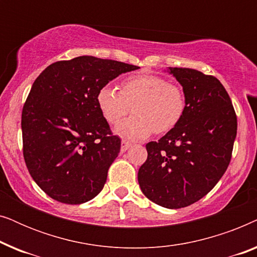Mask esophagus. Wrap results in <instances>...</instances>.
I'll list each match as a JSON object with an SVG mask.
<instances>
[{
  "label": "esophagus",
  "mask_w": 257,
  "mask_h": 257,
  "mask_svg": "<svg viewBox=\"0 0 257 257\" xmlns=\"http://www.w3.org/2000/svg\"><path fill=\"white\" fill-rule=\"evenodd\" d=\"M132 146V144L131 143H128V142H126V140H122L121 142V147H120V151L121 152H125V151H127L130 147Z\"/></svg>",
  "instance_id": "34e87169"
}]
</instances>
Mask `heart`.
<instances>
[{"instance_id": "heart-1", "label": "heart", "mask_w": 257, "mask_h": 257, "mask_svg": "<svg viewBox=\"0 0 257 257\" xmlns=\"http://www.w3.org/2000/svg\"><path fill=\"white\" fill-rule=\"evenodd\" d=\"M97 105L108 124H117L131 111L135 114L115 128L132 140L145 139L153 132H170L180 124L187 110V100L180 86L157 75H137L126 78L120 91L111 85L100 87Z\"/></svg>"}]
</instances>
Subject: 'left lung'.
<instances>
[{
    "instance_id": "obj_1",
    "label": "left lung",
    "mask_w": 257,
    "mask_h": 257,
    "mask_svg": "<svg viewBox=\"0 0 257 257\" xmlns=\"http://www.w3.org/2000/svg\"><path fill=\"white\" fill-rule=\"evenodd\" d=\"M184 90L187 110L177 127L146 145L138 182L147 199L178 209L199 201L226 172L237 119L226 89L214 76L168 68Z\"/></svg>"
}]
</instances>
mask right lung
Instances as JSON below:
<instances>
[{"label":"right lung","instance_id":"add662e5","mask_svg":"<svg viewBox=\"0 0 257 257\" xmlns=\"http://www.w3.org/2000/svg\"><path fill=\"white\" fill-rule=\"evenodd\" d=\"M126 63L79 56L49 65L35 80L22 111L23 157L42 191L54 200L79 205L103 189L120 139L97 105V93Z\"/></svg>","mask_w":257,"mask_h":257}]
</instances>
